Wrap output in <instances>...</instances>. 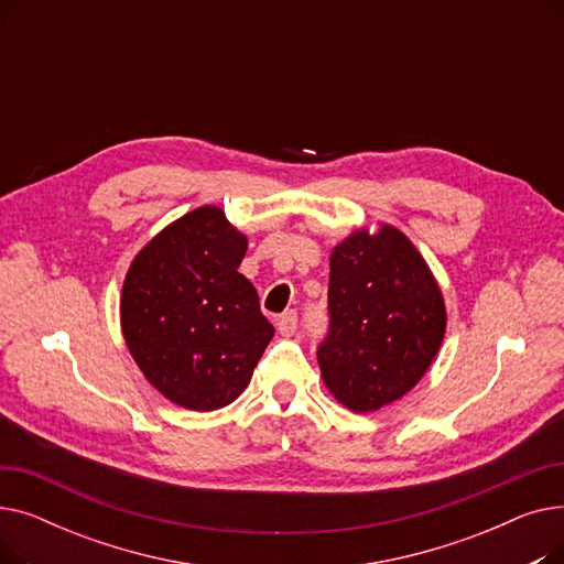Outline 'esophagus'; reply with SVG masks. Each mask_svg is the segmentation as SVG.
Listing matches in <instances>:
<instances>
[{
	"label": "esophagus",
	"mask_w": 564,
	"mask_h": 564,
	"mask_svg": "<svg viewBox=\"0 0 564 564\" xmlns=\"http://www.w3.org/2000/svg\"><path fill=\"white\" fill-rule=\"evenodd\" d=\"M276 327H279V334H281V336L290 338L294 332H297V313H294V311L283 313V315L279 317V322H276Z\"/></svg>",
	"instance_id": "34e87169"
}]
</instances>
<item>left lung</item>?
Here are the masks:
<instances>
[{
	"instance_id": "1",
	"label": "left lung",
	"mask_w": 564,
	"mask_h": 564,
	"mask_svg": "<svg viewBox=\"0 0 564 564\" xmlns=\"http://www.w3.org/2000/svg\"><path fill=\"white\" fill-rule=\"evenodd\" d=\"M329 336L317 349L327 391L368 413L406 395L446 336V302L430 264L391 226H361L332 249Z\"/></svg>"
}]
</instances>
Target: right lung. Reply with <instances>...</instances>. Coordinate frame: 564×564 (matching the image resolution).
Masks as SVG:
<instances>
[{
    "mask_svg": "<svg viewBox=\"0 0 564 564\" xmlns=\"http://www.w3.org/2000/svg\"><path fill=\"white\" fill-rule=\"evenodd\" d=\"M249 240L217 205L164 226L130 262L121 332L134 364L169 402L215 411L249 387L274 327L237 272Z\"/></svg>",
    "mask_w": 564,
    "mask_h": 564,
    "instance_id": "1",
    "label": "right lung"
}]
</instances>
